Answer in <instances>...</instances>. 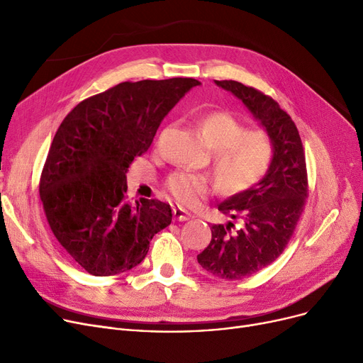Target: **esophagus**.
<instances>
[{
    "label": "esophagus",
    "instance_id": "34e87169",
    "mask_svg": "<svg viewBox=\"0 0 363 363\" xmlns=\"http://www.w3.org/2000/svg\"><path fill=\"white\" fill-rule=\"evenodd\" d=\"M174 216H175V219H177V220H181V222L188 220L189 218H191V216H189V213H188V212H185V211H184L182 207H175V208H174Z\"/></svg>",
    "mask_w": 363,
    "mask_h": 363
}]
</instances>
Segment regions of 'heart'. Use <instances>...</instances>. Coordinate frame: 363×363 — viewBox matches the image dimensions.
<instances>
[{"label": "heart", "instance_id": "b5f03b06", "mask_svg": "<svg viewBox=\"0 0 363 363\" xmlns=\"http://www.w3.org/2000/svg\"><path fill=\"white\" fill-rule=\"evenodd\" d=\"M197 123L213 151V170L219 188L226 194H237L257 184L268 172L274 159L271 137L260 129H244V125L226 111H206ZM166 186L178 203L194 206L204 197L211 182L203 175L175 172Z\"/></svg>", "mask_w": 363, "mask_h": 363}]
</instances>
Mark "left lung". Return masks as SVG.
<instances>
[{"label": "left lung", "instance_id": "1", "mask_svg": "<svg viewBox=\"0 0 363 363\" xmlns=\"http://www.w3.org/2000/svg\"><path fill=\"white\" fill-rule=\"evenodd\" d=\"M215 84L242 101L274 144L264 177L218 206L222 213L241 219L240 230L231 220L213 225L211 242L197 256L212 275L241 279L271 264L289 244L308 197L306 159L294 122L274 99L237 81Z\"/></svg>", "mask_w": 363, "mask_h": 363}]
</instances>
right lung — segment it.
<instances>
[{"instance_id":"obj_1","label":"right lung","mask_w":363,"mask_h":363,"mask_svg":"<svg viewBox=\"0 0 363 363\" xmlns=\"http://www.w3.org/2000/svg\"><path fill=\"white\" fill-rule=\"evenodd\" d=\"M193 78L122 82L76 106L57 129L40 196L54 237L95 277L140 264L150 241L172 222L159 200H126V172L148 150Z\"/></svg>"}]
</instances>
